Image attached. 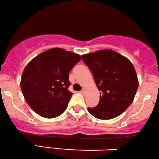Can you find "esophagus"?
<instances>
[{"instance_id":"1","label":"esophagus","mask_w":159,"mask_h":159,"mask_svg":"<svg viewBox=\"0 0 159 159\" xmlns=\"http://www.w3.org/2000/svg\"><path fill=\"white\" fill-rule=\"evenodd\" d=\"M85 91H86V89H85V88H83V89H82V91H81V93H83V94H85Z\"/></svg>"}]
</instances>
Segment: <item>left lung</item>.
I'll return each instance as SVG.
<instances>
[{"instance_id": "8db88e82", "label": "left lung", "mask_w": 159, "mask_h": 159, "mask_svg": "<svg viewBox=\"0 0 159 159\" xmlns=\"http://www.w3.org/2000/svg\"><path fill=\"white\" fill-rule=\"evenodd\" d=\"M82 59L92 73L101 94L98 105L88 108V111L100 120L119 116L131 105L139 88L133 65L126 57L109 49L84 54Z\"/></svg>"}]
</instances>
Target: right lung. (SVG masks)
Wrapping results in <instances>:
<instances>
[{
	"mask_svg": "<svg viewBox=\"0 0 159 159\" xmlns=\"http://www.w3.org/2000/svg\"><path fill=\"white\" fill-rule=\"evenodd\" d=\"M81 57L62 48H52L33 58L24 68L20 88L26 102L46 118L61 115L72 93L68 91L69 72Z\"/></svg>",
	"mask_w": 159,
	"mask_h": 159,
	"instance_id": "obj_1",
	"label": "right lung"
}]
</instances>
